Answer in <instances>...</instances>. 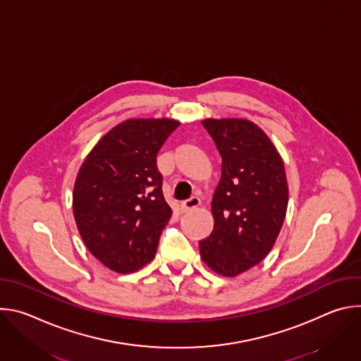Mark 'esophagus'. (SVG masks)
I'll use <instances>...</instances> for the list:
<instances>
[{"label":"esophagus","mask_w":361,"mask_h":361,"mask_svg":"<svg viewBox=\"0 0 361 361\" xmlns=\"http://www.w3.org/2000/svg\"><path fill=\"white\" fill-rule=\"evenodd\" d=\"M200 202H201V201H200L198 197H191V198H188V200H185V201L181 202L180 210H181L183 213H187V212H190V210L198 207Z\"/></svg>","instance_id":"obj_1"}]
</instances>
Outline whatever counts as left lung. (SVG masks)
I'll return each mask as SVG.
<instances>
[{
	"label": "left lung",
	"instance_id": "8db88e82",
	"mask_svg": "<svg viewBox=\"0 0 361 361\" xmlns=\"http://www.w3.org/2000/svg\"><path fill=\"white\" fill-rule=\"evenodd\" d=\"M201 124L221 157L213 194L214 228L198 243L214 273L235 277L271 251L283 227L288 185L284 163L269 135L250 120L207 118Z\"/></svg>",
	"mask_w": 361,
	"mask_h": 361
}]
</instances>
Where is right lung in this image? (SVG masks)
<instances>
[{
  "mask_svg": "<svg viewBox=\"0 0 361 361\" xmlns=\"http://www.w3.org/2000/svg\"><path fill=\"white\" fill-rule=\"evenodd\" d=\"M180 126L171 118H130L102 135L81 164L73 191L77 228L107 269L127 274L154 259L171 217L157 154Z\"/></svg>",
  "mask_w": 361,
  "mask_h": 361,
  "instance_id": "1",
  "label": "right lung"
}]
</instances>
